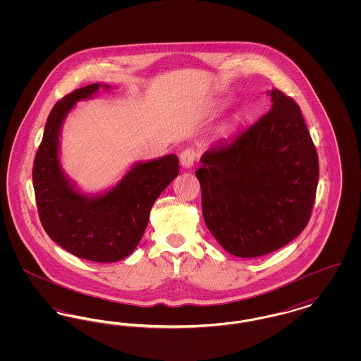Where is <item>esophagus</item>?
I'll return each instance as SVG.
<instances>
[{
    "mask_svg": "<svg viewBox=\"0 0 361 361\" xmlns=\"http://www.w3.org/2000/svg\"><path fill=\"white\" fill-rule=\"evenodd\" d=\"M195 159H196V153L193 149H185L181 154H180V164L184 169H189L193 166L195 164Z\"/></svg>",
    "mask_w": 361,
    "mask_h": 361,
    "instance_id": "obj_1",
    "label": "esophagus"
}]
</instances>
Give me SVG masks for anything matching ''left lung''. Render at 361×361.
<instances>
[{"instance_id": "left-lung-1", "label": "left lung", "mask_w": 361, "mask_h": 361, "mask_svg": "<svg viewBox=\"0 0 361 361\" xmlns=\"http://www.w3.org/2000/svg\"><path fill=\"white\" fill-rule=\"evenodd\" d=\"M271 109L230 140L211 145L196 177L203 218L226 252L265 256L309 224L318 155L299 105L272 89Z\"/></svg>"}]
</instances>
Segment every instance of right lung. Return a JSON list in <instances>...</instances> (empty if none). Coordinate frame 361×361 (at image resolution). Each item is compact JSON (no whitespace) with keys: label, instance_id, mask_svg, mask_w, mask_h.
<instances>
[{"label":"right lung","instance_id":"right-lung-1","mask_svg":"<svg viewBox=\"0 0 361 361\" xmlns=\"http://www.w3.org/2000/svg\"><path fill=\"white\" fill-rule=\"evenodd\" d=\"M109 85L92 84L54 105L35 157L32 181L39 218L55 243L77 257L116 262L130 256L142 238L157 197L178 174L177 155L137 162L105 192L87 195L62 169L59 137L75 104Z\"/></svg>","mask_w":361,"mask_h":361}]
</instances>
